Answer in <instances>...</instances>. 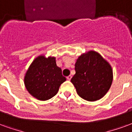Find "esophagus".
<instances>
[{"instance_id":"obj_1","label":"esophagus","mask_w":132,"mask_h":132,"mask_svg":"<svg viewBox=\"0 0 132 132\" xmlns=\"http://www.w3.org/2000/svg\"><path fill=\"white\" fill-rule=\"evenodd\" d=\"M71 78H72V76H71V75H70V76H67V77H66V78H67V80H71Z\"/></svg>"}]
</instances>
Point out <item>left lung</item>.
I'll list each match as a JSON object with an SVG mask.
<instances>
[{
  "label": "left lung",
  "instance_id": "obj_1",
  "mask_svg": "<svg viewBox=\"0 0 132 132\" xmlns=\"http://www.w3.org/2000/svg\"><path fill=\"white\" fill-rule=\"evenodd\" d=\"M75 71L76 74L71 81L78 94L85 100H98L111 87L113 81L111 66L96 52H88L79 56Z\"/></svg>",
  "mask_w": 132,
  "mask_h": 132
}]
</instances>
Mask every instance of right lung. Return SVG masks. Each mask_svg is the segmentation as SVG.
Returning <instances> with one entry per match:
<instances>
[{"instance_id":"right-lung-1","label":"right lung","mask_w":132,"mask_h":132,"mask_svg":"<svg viewBox=\"0 0 132 132\" xmlns=\"http://www.w3.org/2000/svg\"><path fill=\"white\" fill-rule=\"evenodd\" d=\"M66 78L56 66L54 57L39 56L34 60L24 77L26 89L38 100L46 101L55 96Z\"/></svg>"}]
</instances>
